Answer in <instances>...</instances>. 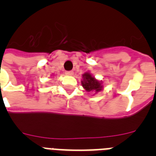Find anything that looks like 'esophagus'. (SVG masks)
Masks as SVG:
<instances>
[{
    "instance_id": "obj_1",
    "label": "esophagus",
    "mask_w": 156,
    "mask_h": 156,
    "mask_svg": "<svg viewBox=\"0 0 156 156\" xmlns=\"http://www.w3.org/2000/svg\"><path fill=\"white\" fill-rule=\"evenodd\" d=\"M66 75L72 76L73 74V71H66Z\"/></svg>"
}]
</instances>
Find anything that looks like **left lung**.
<instances>
[{"label":"left lung","instance_id":"8db88e82","mask_svg":"<svg viewBox=\"0 0 156 156\" xmlns=\"http://www.w3.org/2000/svg\"><path fill=\"white\" fill-rule=\"evenodd\" d=\"M83 81H82V86L87 92L93 91V90L99 92L102 90L101 83L98 80H95L90 73H86L83 75Z\"/></svg>","mask_w":156,"mask_h":156}]
</instances>
